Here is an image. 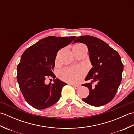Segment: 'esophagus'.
<instances>
[{
	"mask_svg": "<svg viewBox=\"0 0 134 134\" xmlns=\"http://www.w3.org/2000/svg\"><path fill=\"white\" fill-rule=\"evenodd\" d=\"M72 86H73V87L74 88V89H78V88L80 87V86L79 85H72Z\"/></svg>",
	"mask_w": 134,
	"mask_h": 134,
	"instance_id": "34e87169",
	"label": "esophagus"
}]
</instances>
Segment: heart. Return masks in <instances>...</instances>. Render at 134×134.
<instances>
[{
	"mask_svg": "<svg viewBox=\"0 0 134 134\" xmlns=\"http://www.w3.org/2000/svg\"><path fill=\"white\" fill-rule=\"evenodd\" d=\"M78 46L85 47L83 44H78ZM85 71L81 67H65L60 71L59 75L63 80L69 83H77L84 75Z\"/></svg>",
	"mask_w": 134,
	"mask_h": 134,
	"instance_id": "obj_1",
	"label": "heart"
}]
</instances>
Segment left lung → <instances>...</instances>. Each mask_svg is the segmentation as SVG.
<instances>
[{"label":"left lung","instance_id":"obj_1","mask_svg":"<svg viewBox=\"0 0 134 134\" xmlns=\"http://www.w3.org/2000/svg\"><path fill=\"white\" fill-rule=\"evenodd\" d=\"M74 42L86 45L93 66L85 78L92 82L83 85L89 88V94L82 101L94 107L109 103L114 98L121 81L123 64L120 55L106 42L95 37L79 36ZM93 82L96 83L94 87Z\"/></svg>","mask_w":134,"mask_h":134}]
</instances>
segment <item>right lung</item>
Returning a JSON list of instances; mask_svg holds the SVG:
<instances>
[{
    "instance_id": "add662e5",
    "label": "right lung",
    "mask_w": 134,
    "mask_h": 134,
    "mask_svg": "<svg viewBox=\"0 0 134 134\" xmlns=\"http://www.w3.org/2000/svg\"><path fill=\"white\" fill-rule=\"evenodd\" d=\"M75 36H48L28 48L17 66L16 79L25 100L33 108L44 109L55 104L60 98L62 88L67 85L53 72L56 54L71 42ZM48 76L54 83L47 85Z\"/></svg>"
}]
</instances>
